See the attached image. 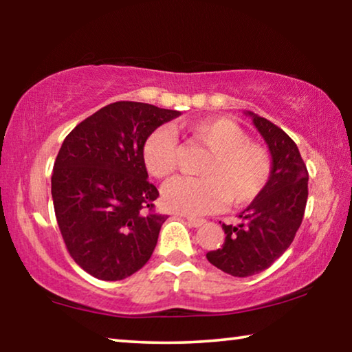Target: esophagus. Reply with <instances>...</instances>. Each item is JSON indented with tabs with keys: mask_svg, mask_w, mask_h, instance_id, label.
Wrapping results in <instances>:
<instances>
[{
	"mask_svg": "<svg viewBox=\"0 0 352 352\" xmlns=\"http://www.w3.org/2000/svg\"><path fill=\"white\" fill-rule=\"evenodd\" d=\"M187 223H189L192 228H200V226L205 224V219H200V218H194V216H186Z\"/></svg>",
	"mask_w": 352,
	"mask_h": 352,
	"instance_id": "1",
	"label": "esophagus"
}]
</instances>
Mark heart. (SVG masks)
Listing matches in <instances>:
<instances>
[{"instance_id": "1", "label": "heart", "mask_w": 352, "mask_h": 352, "mask_svg": "<svg viewBox=\"0 0 352 352\" xmlns=\"http://www.w3.org/2000/svg\"><path fill=\"white\" fill-rule=\"evenodd\" d=\"M187 134L210 155L199 168L200 177H177L163 189L168 210L184 214H206L226 200L242 206L256 200L272 176V155L263 144L228 118H206L184 124ZM142 162L148 175L166 179L179 165V146L168 128H157L142 144Z\"/></svg>"}]
</instances>
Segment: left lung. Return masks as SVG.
<instances>
[{
    "label": "left lung",
    "mask_w": 352,
    "mask_h": 352,
    "mask_svg": "<svg viewBox=\"0 0 352 352\" xmlns=\"http://www.w3.org/2000/svg\"><path fill=\"white\" fill-rule=\"evenodd\" d=\"M272 155V176L266 189L240 213L239 226L223 224V247L206 259L234 277L263 272L285 253L300 229L307 201V173L296 144L269 120L250 113Z\"/></svg>",
    "instance_id": "1"
}]
</instances>
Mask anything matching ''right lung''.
<instances>
[{"label":"right lung","mask_w":352,"mask_h":352,"mask_svg":"<svg viewBox=\"0 0 352 352\" xmlns=\"http://www.w3.org/2000/svg\"><path fill=\"white\" fill-rule=\"evenodd\" d=\"M179 112L118 100L69 133L54 162L51 194L67 252L100 280L138 272L155 248L168 216L155 211L142 144Z\"/></svg>","instance_id":"add662e5"}]
</instances>
